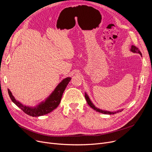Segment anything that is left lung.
<instances>
[{"label":"left lung","mask_w":152,"mask_h":152,"mask_svg":"<svg viewBox=\"0 0 152 152\" xmlns=\"http://www.w3.org/2000/svg\"><path fill=\"white\" fill-rule=\"evenodd\" d=\"M131 51L133 53H139L141 56H142V53L141 52H140V50H139L138 48H137L134 45H132L131 46ZM85 99L87 101V103H88V105L92 108H93L94 110H95L96 111H97V112H99V113H102L103 114H106V115H111V114H115L117 112H119V111H121L123 109H121V110H117V111H107V110H102V109H100L97 107H96L95 106V105L94 104V103H92V102L91 101V100L90 99L89 95H87V94L86 92H85Z\"/></svg>","instance_id":"obj_1"}]
</instances>
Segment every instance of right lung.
I'll list each match as a JSON object with an SVG mask.
<instances>
[{"label": "right lung", "instance_id": "right-lung-1", "mask_svg": "<svg viewBox=\"0 0 152 152\" xmlns=\"http://www.w3.org/2000/svg\"><path fill=\"white\" fill-rule=\"evenodd\" d=\"M71 79L70 77L63 79L49 96L44 101L39 103L34 107H29L22 104L19 101L15 99L12 93L9 89H8V92H9L12 101L26 114L33 117L41 116L50 113L59 105L63 92L65 91Z\"/></svg>", "mask_w": 152, "mask_h": 152}]
</instances>
